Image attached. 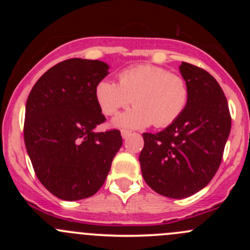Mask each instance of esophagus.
I'll use <instances>...</instances> for the list:
<instances>
[{"instance_id": "obj_1", "label": "esophagus", "mask_w": 250, "mask_h": 250, "mask_svg": "<svg viewBox=\"0 0 250 250\" xmlns=\"http://www.w3.org/2000/svg\"><path fill=\"white\" fill-rule=\"evenodd\" d=\"M121 134H122L123 139H127V138L132 134V132H130V130H127V129H122L121 130Z\"/></svg>"}]
</instances>
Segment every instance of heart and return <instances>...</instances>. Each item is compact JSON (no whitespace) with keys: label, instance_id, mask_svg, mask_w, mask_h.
<instances>
[{"label":"heart","instance_id":"obj_1","mask_svg":"<svg viewBox=\"0 0 250 250\" xmlns=\"http://www.w3.org/2000/svg\"><path fill=\"white\" fill-rule=\"evenodd\" d=\"M95 99L105 115H115L130 102L135 105L113 120L123 128H157L175 122L188 102V85L183 77L155 65H137L118 74V83L103 80Z\"/></svg>","mask_w":250,"mask_h":250}]
</instances>
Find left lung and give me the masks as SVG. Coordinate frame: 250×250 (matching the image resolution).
Masks as SVG:
<instances>
[{
	"instance_id": "obj_1",
	"label": "left lung",
	"mask_w": 250,
	"mask_h": 250,
	"mask_svg": "<svg viewBox=\"0 0 250 250\" xmlns=\"http://www.w3.org/2000/svg\"><path fill=\"white\" fill-rule=\"evenodd\" d=\"M188 85L183 115L162 132L144 133L139 162L144 180L160 195L188 197L206 188L223 160L231 130L228 100L209 72L181 62Z\"/></svg>"
}]
</instances>
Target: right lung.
Here are the masks:
<instances>
[{"instance_id": "obj_1", "label": "right lung", "mask_w": 250, "mask_h": 250, "mask_svg": "<svg viewBox=\"0 0 250 250\" xmlns=\"http://www.w3.org/2000/svg\"><path fill=\"white\" fill-rule=\"evenodd\" d=\"M107 74L106 62L72 58L44 72L27 97V155L42 185L60 200L97 193L122 146L120 130L94 132L106 120L95 87Z\"/></svg>"}]
</instances>
